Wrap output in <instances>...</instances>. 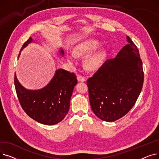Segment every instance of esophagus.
I'll use <instances>...</instances> for the list:
<instances>
[{
	"label": "esophagus",
	"instance_id": "esophagus-1",
	"mask_svg": "<svg viewBox=\"0 0 159 159\" xmlns=\"http://www.w3.org/2000/svg\"><path fill=\"white\" fill-rule=\"evenodd\" d=\"M77 80L79 82H85L86 79L83 76H81V75H77Z\"/></svg>",
	"mask_w": 159,
	"mask_h": 159
}]
</instances>
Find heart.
I'll return each mask as SVG.
<instances>
[{"instance_id": "1", "label": "heart", "mask_w": 159, "mask_h": 159, "mask_svg": "<svg viewBox=\"0 0 159 159\" xmlns=\"http://www.w3.org/2000/svg\"><path fill=\"white\" fill-rule=\"evenodd\" d=\"M100 46L101 43L97 40L86 39L80 42L73 48V53L77 57L87 56L84 61V66L87 70L93 71L101 66L106 57V52L104 49H100L98 51L90 54L99 48ZM74 56L72 54L66 55L67 60L71 64L75 63L76 60Z\"/></svg>"}]
</instances>
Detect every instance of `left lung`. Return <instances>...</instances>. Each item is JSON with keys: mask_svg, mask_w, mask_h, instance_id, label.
<instances>
[{"mask_svg": "<svg viewBox=\"0 0 159 159\" xmlns=\"http://www.w3.org/2000/svg\"><path fill=\"white\" fill-rule=\"evenodd\" d=\"M128 44L116 57L107 60L88 79L89 102L97 117L113 122L122 117L135 105L144 82L139 50L127 36Z\"/></svg>", "mask_w": 159, "mask_h": 159, "instance_id": "left-lung-1", "label": "left lung"}]
</instances>
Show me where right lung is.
Instances as JSON below:
<instances>
[{
	"mask_svg": "<svg viewBox=\"0 0 159 159\" xmlns=\"http://www.w3.org/2000/svg\"><path fill=\"white\" fill-rule=\"evenodd\" d=\"M35 43L30 37L21 49ZM58 55L64 56V50L59 49ZM19 58V57H18ZM15 86L20 104L24 111L35 121L45 125H54L62 121L68 113L70 99L77 80L73 73L63 69L55 71L52 79L44 88L31 90L21 85L15 73Z\"/></svg>",
	"mask_w": 159,
	"mask_h": 159,
	"instance_id": "1",
	"label": "right lung"
}]
</instances>
